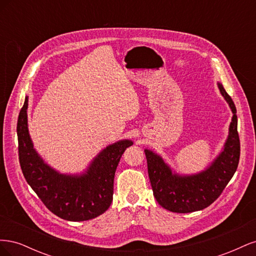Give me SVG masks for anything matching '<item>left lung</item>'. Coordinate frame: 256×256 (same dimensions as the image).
Here are the masks:
<instances>
[{
	"mask_svg": "<svg viewBox=\"0 0 256 256\" xmlns=\"http://www.w3.org/2000/svg\"><path fill=\"white\" fill-rule=\"evenodd\" d=\"M218 88L228 104L233 118L222 150L204 171L189 175L178 174L160 154L150 150H144L154 196L159 205L170 212L187 214L208 207L220 196L237 170L240 142L236 106L219 82Z\"/></svg>",
	"mask_w": 256,
	"mask_h": 256,
	"instance_id": "left-lung-1",
	"label": "left lung"
}]
</instances>
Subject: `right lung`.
<instances>
[{"label": "right lung", "mask_w": 256, "mask_h": 256, "mask_svg": "<svg viewBox=\"0 0 256 256\" xmlns=\"http://www.w3.org/2000/svg\"><path fill=\"white\" fill-rule=\"evenodd\" d=\"M28 106L26 96L17 122L19 161L28 184L46 207L64 220L86 221L104 214L113 200L116 168L134 142L126 138L108 145L80 174L60 173L34 148L28 127Z\"/></svg>", "instance_id": "1"}]
</instances>
